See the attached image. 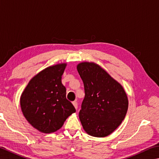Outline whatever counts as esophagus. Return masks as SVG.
<instances>
[{"label":"esophagus","instance_id":"obj_1","mask_svg":"<svg viewBox=\"0 0 159 159\" xmlns=\"http://www.w3.org/2000/svg\"><path fill=\"white\" fill-rule=\"evenodd\" d=\"M72 103H73V105H74V106L75 107V108L77 109L78 108V103H77V102H76V101H74V102H72Z\"/></svg>","mask_w":159,"mask_h":159}]
</instances>
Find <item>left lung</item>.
I'll list each match as a JSON object with an SVG mask.
<instances>
[{"label":"left lung","mask_w":159,"mask_h":159,"mask_svg":"<svg viewBox=\"0 0 159 159\" xmlns=\"http://www.w3.org/2000/svg\"><path fill=\"white\" fill-rule=\"evenodd\" d=\"M84 84L85 97L79 119L92 136L106 137L120 125L129 102L123 87L99 65L84 62L77 65Z\"/></svg>","instance_id":"1"}]
</instances>
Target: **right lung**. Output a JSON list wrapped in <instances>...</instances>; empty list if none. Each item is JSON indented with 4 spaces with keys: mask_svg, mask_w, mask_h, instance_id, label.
<instances>
[{
    "mask_svg": "<svg viewBox=\"0 0 159 159\" xmlns=\"http://www.w3.org/2000/svg\"><path fill=\"white\" fill-rule=\"evenodd\" d=\"M66 66V63L57 64L40 71L30 80L20 98L25 119L45 134L57 131L76 112L66 98V88L61 81Z\"/></svg>",
    "mask_w": 159,
    "mask_h": 159,
    "instance_id": "add662e5",
    "label": "right lung"
}]
</instances>
